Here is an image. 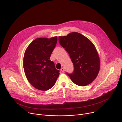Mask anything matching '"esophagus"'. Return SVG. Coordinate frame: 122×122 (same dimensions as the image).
<instances>
[{
    "label": "esophagus",
    "instance_id": "obj_1",
    "mask_svg": "<svg viewBox=\"0 0 122 122\" xmlns=\"http://www.w3.org/2000/svg\"><path fill=\"white\" fill-rule=\"evenodd\" d=\"M61 71L63 72H64L65 71V69H64V68H62L61 69Z\"/></svg>",
    "mask_w": 122,
    "mask_h": 122
}]
</instances>
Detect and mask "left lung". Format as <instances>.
Masks as SVG:
<instances>
[{"instance_id":"8db88e82","label":"left lung","mask_w":122,"mask_h":122,"mask_svg":"<svg viewBox=\"0 0 122 122\" xmlns=\"http://www.w3.org/2000/svg\"><path fill=\"white\" fill-rule=\"evenodd\" d=\"M60 45L68 53L74 65L72 73L66 74L79 86L91 83L97 77L100 59L94 44L78 32H72L58 38Z\"/></svg>"}]
</instances>
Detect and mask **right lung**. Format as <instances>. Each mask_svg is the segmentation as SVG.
<instances>
[{"label":"right lung","mask_w":122,"mask_h":122,"mask_svg":"<svg viewBox=\"0 0 122 122\" xmlns=\"http://www.w3.org/2000/svg\"><path fill=\"white\" fill-rule=\"evenodd\" d=\"M57 41V37L38 38L31 42L25 51L23 60L25 75L29 83L38 90L51 89L59 75V71L50 60Z\"/></svg>","instance_id":"add662e5"}]
</instances>
